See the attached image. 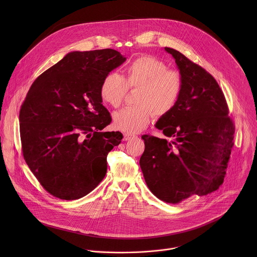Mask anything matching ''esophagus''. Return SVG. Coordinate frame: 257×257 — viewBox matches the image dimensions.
Segmentation results:
<instances>
[{
  "instance_id": "34e87169",
  "label": "esophagus",
  "mask_w": 257,
  "mask_h": 257,
  "mask_svg": "<svg viewBox=\"0 0 257 257\" xmlns=\"http://www.w3.org/2000/svg\"><path fill=\"white\" fill-rule=\"evenodd\" d=\"M135 138V136L134 135H131V134H124L123 135V141H130V140H132V139H134Z\"/></svg>"
}]
</instances>
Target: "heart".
I'll list each match as a JSON object with an SVG mask.
<instances>
[{"label":"heart","instance_id":"heart-1","mask_svg":"<svg viewBox=\"0 0 257 257\" xmlns=\"http://www.w3.org/2000/svg\"><path fill=\"white\" fill-rule=\"evenodd\" d=\"M140 89L137 107L123 108L113 113L115 130L136 134L145 130L152 119L169 114L176 108L183 93L184 81L177 70L152 55L136 58L125 69L124 78L114 72L109 73L100 86L102 100L113 108L122 103L127 90Z\"/></svg>","mask_w":257,"mask_h":257}]
</instances>
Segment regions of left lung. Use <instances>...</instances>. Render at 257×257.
Listing matches in <instances>:
<instances>
[{
    "label": "left lung",
    "instance_id": "left-lung-1",
    "mask_svg": "<svg viewBox=\"0 0 257 257\" xmlns=\"http://www.w3.org/2000/svg\"><path fill=\"white\" fill-rule=\"evenodd\" d=\"M165 50L183 77V93L176 108L155 124L166 139L142 137L146 148L140 165L152 194L178 204L194 194H211L223 183L234 124L216 79L181 52Z\"/></svg>",
    "mask_w": 257,
    "mask_h": 257
}]
</instances>
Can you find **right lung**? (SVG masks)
Masks as SVG:
<instances>
[{"instance_id": "obj_1", "label": "right lung", "mask_w": 257, "mask_h": 257, "mask_svg": "<svg viewBox=\"0 0 257 257\" xmlns=\"http://www.w3.org/2000/svg\"><path fill=\"white\" fill-rule=\"evenodd\" d=\"M114 49L74 51L39 75L20 110L24 158L52 196L77 200L107 173V155L119 132H101L111 121L100 86L125 61Z\"/></svg>"}]
</instances>
